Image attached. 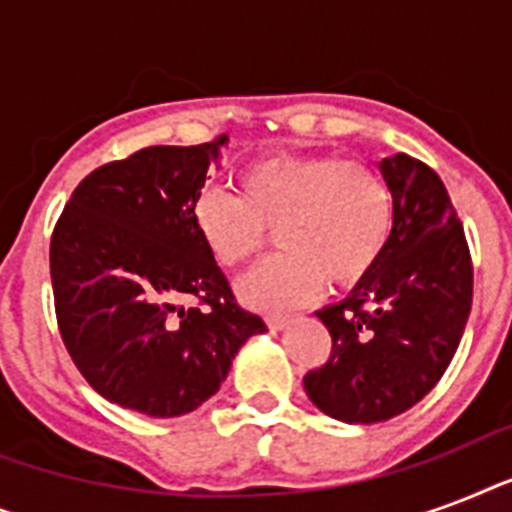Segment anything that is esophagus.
Instances as JSON below:
<instances>
[{"mask_svg": "<svg viewBox=\"0 0 512 512\" xmlns=\"http://www.w3.org/2000/svg\"><path fill=\"white\" fill-rule=\"evenodd\" d=\"M289 324V316H268V327L273 329V332H279V329H284Z\"/></svg>", "mask_w": 512, "mask_h": 512, "instance_id": "obj_1", "label": "esophagus"}]
</instances>
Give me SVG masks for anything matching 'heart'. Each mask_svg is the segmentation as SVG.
Wrapping results in <instances>:
<instances>
[{"mask_svg":"<svg viewBox=\"0 0 512 512\" xmlns=\"http://www.w3.org/2000/svg\"><path fill=\"white\" fill-rule=\"evenodd\" d=\"M204 247L225 268L247 263L273 228L279 255L239 279L241 300L281 311L345 289L380 263L393 231V191L372 164L337 156H265L239 175V196L204 191L193 204Z\"/></svg>","mask_w":512,"mask_h":512,"instance_id":"obj_1","label":"heart"}]
</instances>
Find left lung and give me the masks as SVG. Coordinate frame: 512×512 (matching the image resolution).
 <instances>
[{
    "instance_id": "8db88e82",
    "label": "left lung",
    "mask_w": 512,
    "mask_h": 512,
    "mask_svg": "<svg viewBox=\"0 0 512 512\" xmlns=\"http://www.w3.org/2000/svg\"><path fill=\"white\" fill-rule=\"evenodd\" d=\"M393 231L380 263L316 316L332 335L305 393L340 422L372 425L412 409L441 380L473 303V263L444 183L406 154L380 162Z\"/></svg>"
}]
</instances>
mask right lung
Wrapping results in <instances>:
<instances>
[{
  "instance_id": "add662e5",
  "label": "right lung",
  "mask_w": 512,
  "mask_h": 512,
  "mask_svg": "<svg viewBox=\"0 0 512 512\" xmlns=\"http://www.w3.org/2000/svg\"><path fill=\"white\" fill-rule=\"evenodd\" d=\"M225 140L103 164L76 185L52 231L60 337L111 404L148 417L193 412L220 390L241 345L265 332L193 223Z\"/></svg>"
}]
</instances>
